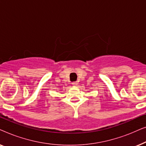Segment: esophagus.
Wrapping results in <instances>:
<instances>
[{"mask_svg":"<svg viewBox=\"0 0 146 146\" xmlns=\"http://www.w3.org/2000/svg\"><path fill=\"white\" fill-rule=\"evenodd\" d=\"M72 84L73 86H76L78 84V83L76 82H73Z\"/></svg>","mask_w":146,"mask_h":146,"instance_id":"1","label":"esophagus"}]
</instances>
